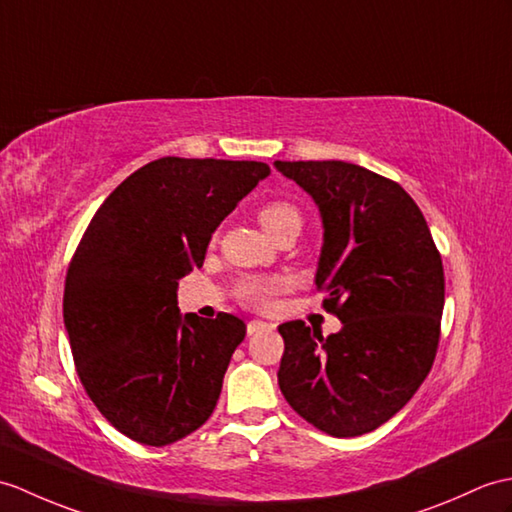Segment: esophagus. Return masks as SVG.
Segmentation results:
<instances>
[{
    "label": "esophagus",
    "instance_id": "esophagus-1",
    "mask_svg": "<svg viewBox=\"0 0 512 512\" xmlns=\"http://www.w3.org/2000/svg\"><path fill=\"white\" fill-rule=\"evenodd\" d=\"M264 329H270V325H268V323H264V320H251V323L246 325L248 336L259 334V331H264Z\"/></svg>",
    "mask_w": 512,
    "mask_h": 512
}]
</instances>
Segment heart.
Instances as JSON below:
<instances>
[{
  "instance_id": "obj_1",
  "label": "heart",
  "mask_w": 512,
  "mask_h": 512,
  "mask_svg": "<svg viewBox=\"0 0 512 512\" xmlns=\"http://www.w3.org/2000/svg\"><path fill=\"white\" fill-rule=\"evenodd\" d=\"M257 218L275 240L288 233H299L303 227V216L288 200H270L261 205ZM283 288L279 277H246L237 283V299L246 305H266L275 292Z\"/></svg>"
}]
</instances>
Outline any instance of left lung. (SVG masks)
Wrapping results in <instances>:
<instances>
[{
    "mask_svg": "<svg viewBox=\"0 0 512 512\" xmlns=\"http://www.w3.org/2000/svg\"><path fill=\"white\" fill-rule=\"evenodd\" d=\"M323 218L316 288L342 320L323 338L279 325V388L296 414L336 438L377 430L430 373L441 338L445 275L430 227L406 189L347 161H275Z\"/></svg>",
    "mask_w": 512,
    "mask_h": 512,
    "instance_id": "left-lung-1",
    "label": "left lung"
}]
</instances>
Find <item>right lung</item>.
I'll return each mask as SVG.
<instances>
[{"mask_svg": "<svg viewBox=\"0 0 512 512\" xmlns=\"http://www.w3.org/2000/svg\"><path fill=\"white\" fill-rule=\"evenodd\" d=\"M268 174L259 161H150L102 202L71 257L63 318L78 377L102 417L141 445L181 441L216 408L246 325L224 312L181 316L176 288Z\"/></svg>", "mask_w": 512, "mask_h": 512, "instance_id": "add662e5", "label": "right lung"}]
</instances>
